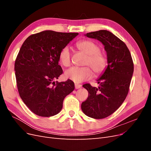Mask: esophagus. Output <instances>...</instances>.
I'll return each instance as SVG.
<instances>
[{
  "mask_svg": "<svg viewBox=\"0 0 151 151\" xmlns=\"http://www.w3.org/2000/svg\"><path fill=\"white\" fill-rule=\"evenodd\" d=\"M81 88V84H75V88L76 89H78L79 88Z\"/></svg>",
  "mask_w": 151,
  "mask_h": 151,
  "instance_id": "34e87169",
  "label": "esophagus"
}]
</instances>
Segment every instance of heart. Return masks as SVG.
I'll return each instance as SVG.
<instances>
[{
    "label": "heart",
    "instance_id": "1",
    "mask_svg": "<svg viewBox=\"0 0 151 151\" xmlns=\"http://www.w3.org/2000/svg\"><path fill=\"white\" fill-rule=\"evenodd\" d=\"M76 48L87 55L84 65L89 67H70L65 72L67 78L74 83H80L93 77L92 70L95 75H99L105 70L107 65L106 58L103 53L100 52V47L96 43L91 40H83L76 43ZM58 59L63 66L68 67L70 65L71 55L68 47L61 50Z\"/></svg>",
    "mask_w": 151,
    "mask_h": 151
}]
</instances>
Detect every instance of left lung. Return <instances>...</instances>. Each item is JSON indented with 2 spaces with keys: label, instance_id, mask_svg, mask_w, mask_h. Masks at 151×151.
Returning a JSON list of instances; mask_svg holds the SVG:
<instances>
[{
  "label": "left lung",
  "instance_id": "8db88e82",
  "mask_svg": "<svg viewBox=\"0 0 151 151\" xmlns=\"http://www.w3.org/2000/svg\"><path fill=\"white\" fill-rule=\"evenodd\" d=\"M84 36L98 40L104 45L108 65L96 80L98 87L89 84L83 86L89 94L82 103L81 109L89 117L102 119L115 112L125 99L133 76L134 63L125 43L110 31L99 30Z\"/></svg>",
  "mask_w": 151,
  "mask_h": 151
}]
</instances>
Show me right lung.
Here are the masks:
<instances>
[{
  "instance_id": "1",
  "label": "right lung",
  "mask_w": 151,
  "mask_h": 151,
  "mask_svg": "<svg viewBox=\"0 0 151 151\" xmlns=\"http://www.w3.org/2000/svg\"><path fill=\"white\" fill-rule=\"evenodd\" d=\"M78 35L47 30L29 36L22 45L14 65L17 86L21 98L36 115H57L66 96L74 91L71 80H54L63 73L60 52Z\"/></svg>"
}]
</instances>
